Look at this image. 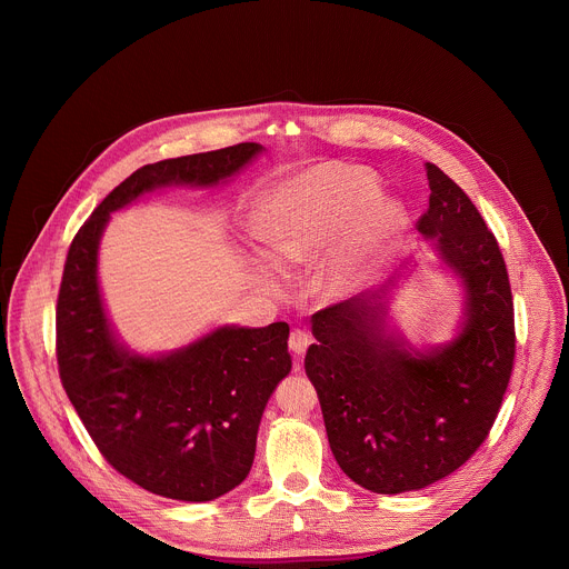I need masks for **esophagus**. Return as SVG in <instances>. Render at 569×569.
Masks as SVG:
<instances>
[{
	"mask_svg": "<svg viewBox=\"0 0 569 569\" xmlns=\"http://www.w3.org/2000/svg\"><path fill=\"white\" fill-rule=\"evenodd\" d=\"M308 345H310V338H308V333L301 331V329H295V331L290 333V338H288V347H290V351H292L297 358H301V356L306 353Z\"/></svg>",
	"mask_w": 569,
	"mask_h": 569,
	"instance_id": "obj_1",
	"label": "esophagus"
}]
</instances>
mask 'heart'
I'll return each mask as SVG.
<instances>
[{
    "mask_svg": "<svg viewBox=\"0 0 569 569\" xmlns=\"http://www.w3.org/2000/svg\"><path fill=\"white\" fill-rule=\"evenodd\" d=\"M376 198V178L347 164L319 167L274 187L257 213V233L271 261H257L259 281L279 290L277 270L312 263L353 226L321 266L317 288L331 299L360 290L376 272L387 240L402 227V209Z\"/></svg>",
    "mask_w": 569,
    "mask_h": 569,
    "instance_id": "b5f03b06",
    "label": "heart"
}]
</instances>
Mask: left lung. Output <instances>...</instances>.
<instances>
[{
	"instance_id": "1",
	"label": "left lung",
	"mask_w": 569,
	"mask_h": 569,
	"mask_svg": "<svg viewBox=\"0 0 569 569\" xmlns=\"http://www.w3.org/2000/svg\"><path fill=\"white\" fill-rule=\"evenodd\" d=\"M430 204L417 229L463 286L455 340L417 351L387 327V292H360L310 317L303 367L340 468L393 496L448 477L489 437L516 358L505 257L470 198L426 164Z\"/></svg>"
}]
</instances>
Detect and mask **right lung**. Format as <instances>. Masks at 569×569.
Masks as SVG:
<instances>
[{
    "label": "right lung",
    "mask_w": 569,
    "mask_h": 569,
    "mask_svg": "<svg viewBox=\"0 0 569 569\" xmlns=\"http://www.w3.org/2000/svg\"><path fill=\"white\" fill-rule=\"evenodd\" d=\"M263 152L246 141L157 161L123 180L73 236L56 308L62 387L92 441L141 489L216 500L248 477L268 398L290 373V329L220 327L164 356L126 349L99 288V242L112 211L173 184L216 187Z\"/></svg>",
    "instance_id": "obj_1"
}]
</instances>
